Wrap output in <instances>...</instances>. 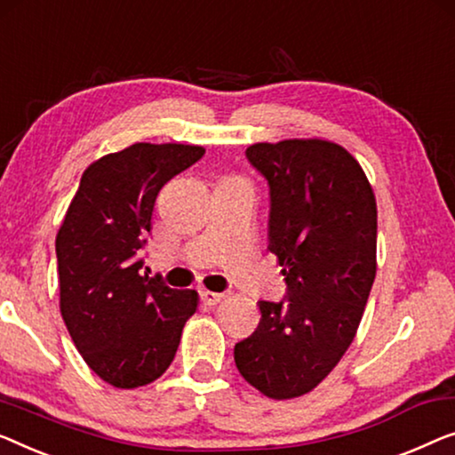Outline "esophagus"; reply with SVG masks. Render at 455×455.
<instances>
[{
	"label": "esophagus",
	"instance_id": "obj_1",
	"mask_svg": "<svg viewBox=\"0 0 455 455\" xmlns=\"http://www.w3.org/2000/svg\"><path fill=\"white\" fill-rule=\"evenodd\" d=\"M221 299H223V293L207 291V289H203V291H201V301H203V304H205V306H217Z\"/></svg>",
	"mask_w": 455,
	"mask_h": 455
}]
</instances>
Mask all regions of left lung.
Listing matches in <instances>:
<instances>
[{"label": "left lung", "mask_w": 455, "mask_h": 455, "mask_svg": "<svg viewBox=\"0 0 455 455\" xmlns=\"http://www.w3.org/2000/svg\"><path fill=\"white\" fill-rule=\"evenodd\" d=\"M246 160L268 184V250L285 276L281 301L234 347L243 379L268 398L314 390L353 342L375 279L378 209L359 162L337 143H256Z\"/></svg>", "instance_id": "left-lung-1"}]
</instances>
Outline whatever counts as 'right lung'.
<instances>
[{"label":"right lung","instance_id":"right-lung-1","mask_svg":"<svg viewBox=\"0 0 455 455\" xmlns=\"http://www.w3.org/2000/svg\"><path fill=\"white\" fill-rule=\"evenodd\" d=\"M205 149L135 143L85 170L57 234L61 315L90 370L115 387H140L172 363L196 312L193 289L141 276L157 193Z\"/></svg>","mask_w":455,"mask_h":455}]
</instances>
